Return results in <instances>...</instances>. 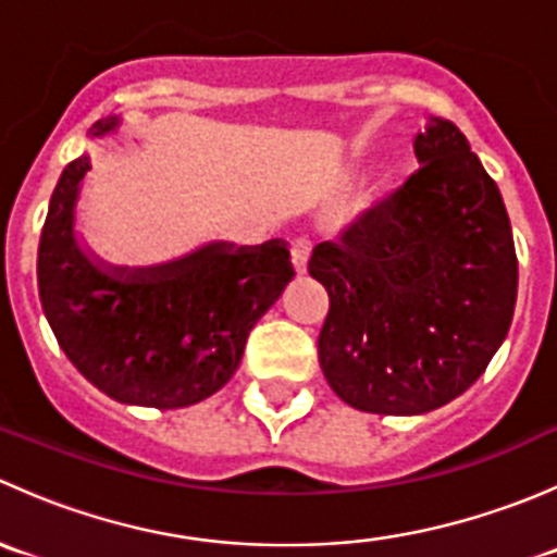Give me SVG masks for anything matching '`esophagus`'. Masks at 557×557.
<instances>
[{
  "label": "esophagus",
  "instance_id": "obj_1",
  "mask_svg": "<svg viewBox=\"0 0 557 557\" xmlns=\"http://www.w3.org/2000/svg\"><path fill=\"white\" fill-rule=\"evenodd\" d=\"M312 256V243L307 237H299L290 243V261H294V269L296 272H307V261H310Z\"/></svg>",
  "mask_w": 557,
  "mask_h": 557
}]
</instances>
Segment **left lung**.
Wrapping results in <instances>:
<instances>
[{
    "instance_id": "left-lung-1",
    "label": "left lung",
    "mask_w": 557,
    "mask_h": 557,
    "mask_svg": "<svg viewBox=\"0 0 557 557\" xmlns=\"http://www.w3.org/2000/svg\"><path fill=\"white\" fill-rule=\"evenodd\" d=\"M414 156L401 188L310 258L331 301L320 369L363 412L423 414L469 391L518 299L507 207L469 139L431 117Z\"/></svg>"
}]
</instances>
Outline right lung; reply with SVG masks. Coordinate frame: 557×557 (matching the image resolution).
<instances>
[{
	"instance_id": "obj_1",
	"label": "right lung",
	"mask_w": 557,
	"mask_h": 557,
	"mask_svg": "<svg viewBox=\"0 0 557 557\" xmlns=\"http://www.w3.org/2000/svg\"><path fill=\"white\" fill-rule=\"evenodd\" d=\"M117 117L91 126L104 137ZM88 156L61 172L37 252L45 318L77 372L123 404L180 409L232 380L252 325L294 280L283 243L207 245L183 261L102 272L72 237Z\"/></svg>"
}]
</instances>
